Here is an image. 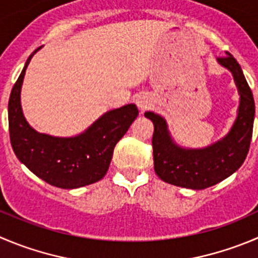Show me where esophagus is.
<instances>
[{"label": "esophagus", "instance_id": "esophagus-1", "mask_svg": "<svg viewBox=\"0 0 258 258\" xmlns=\"http://www.w3.org/2000/svg\"><path fill=\"white\" fill-rule=\"evenodd\" d=\"M137 106L139 107V110H141L142 112H144L146 110L151 109L152 106V99L148 96V95H139L138 97H137V101H136Z\"/></svg>", "mask_w": 258, "mask_h": 258}]
</instances>
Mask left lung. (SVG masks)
I'll list each match as a JSON object with an SVG mask.
<instances>
[{
    "instance_id": "left-lung-1",
    "label": "left lung",
    "mask_w": 258,
    "mask_h": 258,
    "mask_svg": "<svg viewBox=\"0 0 258 258\" xmlns=\"http://www.w3.org/2000/svg\"><path fill=\"white\" fill-rule=\"evenodd\" d=\"M218 62L232 72L241 96L237 119L224 138L207 148H182L172 141L163 117L152 111L144 114L154 125L152 138L154 171L164 182L203 190L229 177L246 159L253 132V95L241 66L232 54L218 58Z\"/></svg>"
}]
</instances>
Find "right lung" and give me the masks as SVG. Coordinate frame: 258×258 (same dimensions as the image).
<instances>
[{"label": "right lung", "mask_w": 258, "mask_h": 258, "mask_svg": "<svg viewBox=\"0 0 258 258\" xmlns=\"http://www.w3.org/2000/svg\"><path fill=\"white\" fill-rule=\"evenodd\" d=\"M23 72L12 87L9 100V131L12 149L20 162L49 185L60 188H78L97 182L106 175L114 148L138 116L134 104L110 110L82 134L58 138L34 131L23 114L20 102Z\"/></svg>", "instance_id": "1"}]
</instances>
